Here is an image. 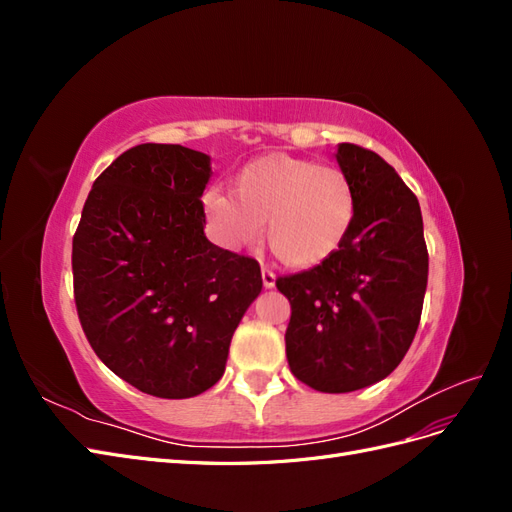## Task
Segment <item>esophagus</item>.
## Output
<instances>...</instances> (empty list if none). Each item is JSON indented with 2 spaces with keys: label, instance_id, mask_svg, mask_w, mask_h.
<instances>
[{
  "label": "esophagus",
  "instance_id": "1",
  "mask_svg": "<svg viewBox=\"0 0 512 512\" xmlns=\"http://www.w3.org/2000/svg\"><path fill=\"white\" fill-rule=\"evenodd\" d=\"M262 284H265V288L275 286V273L271 269H262Z\"/></svg>",
  "mask_w": 512,
  "mask_h": 512
}]
</instances>
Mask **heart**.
Instances as JSON below:
<instances>
[{
  "label": "heart",
  "mask_w": 512,
  "mask_h": 512,
  "mask_svg": "<svg viewBox=\"0 0 512 512\" xmlns=\"http://www.w3.org/2000/svg\"><path fill=\"white\" fill-rule=\"evenodd\" d=\"M213 237L228 250L260 241L294 269H314L342 250L356 218V198L342 168L290 153H267L232 179V194L213 185L203 196Z\"/></svg>",
  "instance_id": "1"
}]
</instances>
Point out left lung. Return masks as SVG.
<instances>
[{"instance_id": "8db88e82", "label": "left lung", "mask_w": 512, "mask_h": 512, "mask_svg": "<svg viewBox=\"0 0 512 512\" xmlns=\"http://www.w3.org/2000/svg\"><path fill=\"white\" fill-rule=\"evenodd\" d=\"M356 218L320 267L280 275L290 301L286 356L294 378L320 393H350L386 378L421 322L429 254L418 200L371 149L342 143Z\"/></svg>"}]
</instances>
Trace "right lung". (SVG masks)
Returning a JSON list of instances; mask_svg holds the SVG:
<instances>
[{
	"label": "right lung",
	"instance_id": "obj_1",
	"mask_svg": "<svg viewBox=\"0 0 512 512\" xmlns=\"http://www.w3.org/2000/svg\"><path fill=\"white\" fill-rule=\"evenodd\" d=\"M209 156L136 145L94 181L72 239L74 303L98 359L138 391L205 393L262 288L260 265L205 237Z\"/></svg>",
	"mask_w": 512,
	"mask_h": 512
}]
</instances>
